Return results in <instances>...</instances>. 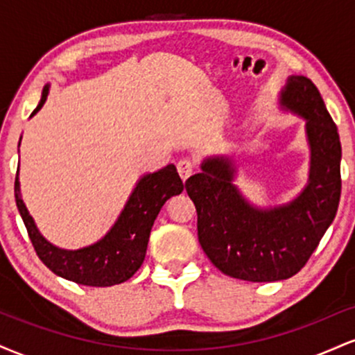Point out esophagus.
<instances>
[{"instance_id":"obj_1","label":"esophagus","mask_w":355,"mask_h":355,"mask_svg":"<svg viewBox=\"0 0 355 355\" xmlns=\"http://www.w3.org/2000/svg\"><path fill=\"white\" fill-rule=\"evenodd\" d=\"M177 168H178V173H180L183 182H185L191 173H193V164H191V160H189V158H183V160L178 162Z\"/></svg>"}]
</instances>
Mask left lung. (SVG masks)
Instances as JSON below:
<instances>
[{"mask_svg":"<svg viewBox=\"0 0 355 355\" xmlns=\"http://www.w3.org/2000/svg\"><path fill=\"white\" fill-rule=\"evenodd\" d=\"M279 107L305 120L311 165L295 198L274 207L250 203L234 183L239 168L229 155L207 157L202 172L185 182L203 252L220 272L247 282L295 275L331 227L340 200V140L319 89L307 76H288Z\"/></svg>","mask_w":355,"mask_h":355,"instance_id":"1","label":"left lung"}]
</instances>
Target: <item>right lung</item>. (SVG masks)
<instances>
[{
  "label": "right lung",
  "instance_id": "obj_1",
  "mask_svg": "<svg viewBox=\"0 0 355 355\" xmlns=\"http://www.w3.org/2000/svg\"><path fill=\"white\" fill-rule=\"evenodd\" d=\"M48 93L50 83L44 85L42 100L31 116L43 108ZM183 187L185 185L172 164L144 175L137 182L112 229L98 242L76 250L60 248L43 237L21 198L19 170L16 172L15 198L36 254L53 274L89 287H110L128 280L141 267L155 218L170 197L182 193Z\"/></svg>",
  "mask_w": 355,
  "mask_h": 355
}]
</instances>
